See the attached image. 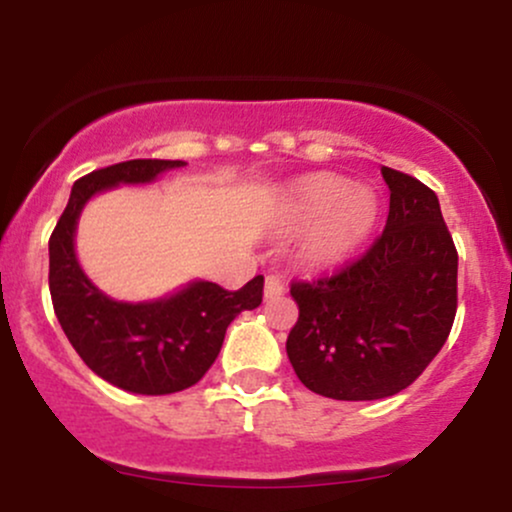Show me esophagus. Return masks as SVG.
<instances>
[{
    "instance_id": "1",
    "label": "esophagus",
    "mask_w": 512,
    "mask_h": 512,
    "mask_svg": "<svg viewBox=\"0 0 512 512\" xmlns=\"http://www.w3.org/2000/svg\"><path fill=\"white\" fill-rule=\"evenodd\" d=\"M284 291L286 289H284V281H281V276L269 274L267 279H264V298H267V301L284 296Z\"/></svg>"
}]
</instances>
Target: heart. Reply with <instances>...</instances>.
<instances>
[{
    "label": "heart",
    "mask_w": 512,
    "mask_h": 512,
    "mask_svg": "<svg viewBox=\"0 0 512 512\" xmlns=\"http://www.w3.org/2000/svg\"><path fill=\"white\" fill-rule=\"evenodd\" d=\"M286 209L293 226L310 228L303 240V257L320 269L349 260L373 233L380 214L378 197L370 187L351 185L327 173L296 182Z\"/></svg>",
    "instance_id": "obj_1"
}]
</instances>
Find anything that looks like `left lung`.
<instances>
[{"label":"left lung","mask_w":512,"mask_h":512,"mask_svg":"<svg viewBox=\"0 0 512 512\" xmlns=\"http://www.w3.org/2000/svg\"><path fill=\"white\" fill-rule=\"evenodd\" d=\"M383 178V236L337 274L291 284V366L308 390L344 402L409 387L443 349L457 313V250L436 192L395 168L383 166Z\"/></svg>","instance_id":"left-lung-1"}]
</instances>
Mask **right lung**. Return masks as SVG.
<instances>
[{"instance_id":"obj_1","label":"right lung","mask_w":512,"mask_h":512,"mask_svg":"<svg viewBox=\"0 0 512 512\" xmlns=\"http://www.w3.org/2000/svg\"><path fill=\"white\" fill-rule=\"evenodd\" d=\"M182 166L185 161L134 158L93 170L74 182L50 236L52 308L69 344L93 373L137 395H170L199 383L219 356L228 325L262 303V274L238 291L192 281L168 298L122 303L96 289L79 267L74 233L88 199L117 185L151 182Z\"/></svg>"}]
</instances>
